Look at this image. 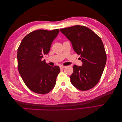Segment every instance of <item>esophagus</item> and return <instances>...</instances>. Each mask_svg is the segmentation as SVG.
<instances>
[{"instance_id": "34e87169", "label": "esophagus", "mask_w": 122, "mask_h": 122, "mask_svg": "<svg viewBox=\"0 0 122 122\" xmlns=\"http://www.w3.org/2000/svg\"><path fill=\"white\" fill-rule=\"evenodd\" d=\"M66 67V66H60V69H64Z\"/></svg>"}]
</instances>
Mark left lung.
I'll list each match as a JSON object with an SVG mask.
<instances>
[{
	"instance_id": "left-lung-1",
	"label": "left lung",
	"mask_w": 122,
	"mask_h": 122,
	"mask_svg": "<svg viewBox=\"0 0 122 122\" xmlns=\"http://www.w3.org/2000/svg\"><path fill=\"white\" fill-rule=\"evenodd\" d=\"M75 52L80 55L82 66L74 65L70 81L77 89L87 91L96 85L102 75L106 54L101 38L90 28L75 25L60 29Z\"/></svg>"
}]
</instances>
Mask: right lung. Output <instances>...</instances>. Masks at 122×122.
Segmentation results:
<instances>
[{
  "label": "right lung",
  "mask_w": 122,
  "mask_h": 122,
  "mask_svg": "<svg viewBox=\"0 0 122 122\" xmlns=\"http://www.w3.org/2000/svg\"><path fill=\"white\" fill-rule=\"evenodd\" d=\"M59 31V29L33 31L23 38L18 49V71L26 86L35 93H48L56 84L60 67L49 66L42 58L49 53Z\"/></svg>",
  "instance_id": "1"
}]
</instances>
